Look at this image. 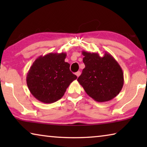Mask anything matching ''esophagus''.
<instances>
[{
  "mask_svg": "<svg viewBox=\"0 0 147 147\" xmlns=\"http://www.w3.org/2000/svg\"><path fill=\"white\" fill-rule=\"evenodd\" d=\"M80 74H81L80 72V71H78V72H76L75 74H76L77 77H78L80 75Z\"/></svg>",
  "mask_w": 147,
  "mask_h": 147,
  "instance_id": "obj_1",
  "label": "esophagus"
}]
</instances>
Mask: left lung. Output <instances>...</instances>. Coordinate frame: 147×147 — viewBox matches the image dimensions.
Returning a JSON list of instances; mask_svg holds the SVG:
<instances>
[{"label":"left lung","instance_id":"obj_1","mask_svg":"<svg viewBox=\"0 0 147 147\" xmlns=\"http://www.w3.org/2000/svg\"><path fill=\"white\" fill-rule=\"evenodd\" d=\"M85 68L77 80L86 93L95 101L104 102L118 95L124 84L123 72L115 59L107 52L98 53L83 51Z\"/></svg>","mask_w":147,"mask_h":147}]
</instances>
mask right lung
Instances as JSON below:
<instances>
[{
	"instance_id": "1",
	"label": "right lung",
	"mask_w": 147,
	"mask_h": 147,
	"mask_svg": "<svg viewBox=\"0 0 147 147\" xmlns=\"http://www.w3.org/2000/svg\"><path fill=\"white\" fill-rule=\"evenodd\" d=\"M65 53L40 56L32 63L26 76L30 91L39 101L55 102L64 95L70 84L77 78L65 61Z\"/></svg>"
}]
</instances>
